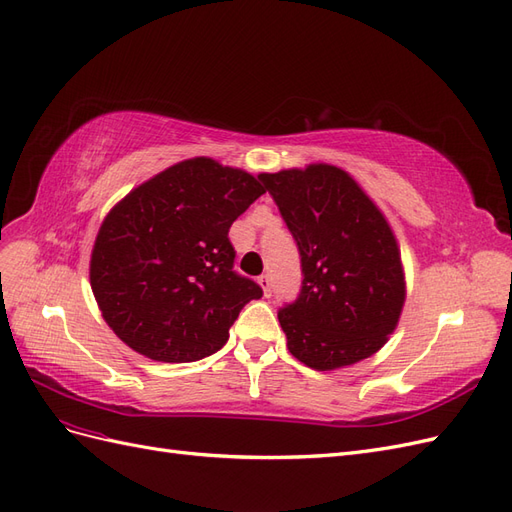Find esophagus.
<instances>
[{
  "label": "esophagus",
  "instance_id": "34e87169",
  "mask_svg": "<svg viewBox=\"0 0 512 512\" xmlns=\"http://www.w3.org/2000/svg\"><path fill=\"white\" fill-rule=\"evenodd\" d=\"M257 283L261 285V289H264V296H270L272 294V279L268 274H261L259 279H257Z\"/></svg>",
  "mask_w": 512,
  "mask_h": 512
}]
</instances>
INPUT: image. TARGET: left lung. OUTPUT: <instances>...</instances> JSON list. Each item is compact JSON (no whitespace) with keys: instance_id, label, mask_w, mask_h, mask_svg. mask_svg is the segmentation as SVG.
Returning <instances> with one entry per match:
<instances>
[{"instance_id":"8db88e82","label":"left lung","mask_w":512,"mask_h":512,"mask_svg":"<svg viewBox=\"0 0 512 512\" xmlns=\"http://www.w3.org/2000/svg\"><path fill=\"white\" fill-rule=\"evenodd\" d=\"M259 180L302 261L300 296L279 311L291 356L334 371L379 352L405 304L401 251L382 210L352 175L326 163Z\"/></svg>"}]
</instances>
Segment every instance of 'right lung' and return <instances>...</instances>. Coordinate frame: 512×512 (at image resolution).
Listing matches in <instances>:
<instances>
[{"mask_svg":"<svg viewBox=\"0 0 512 512\" xmlns=\"http://www.w3.org/2000/svg\"><path fill=\"white\" fill-rule=\"evenodd\" d=\"M266 193L255 175L197 156L115 203L92 248L90 285L109 328L158 362L221 349L261 287L233 272L231 223Z\"/></svg>","mask_w":512,"mask_h":512,"instance_id":"right-lung-1","label":"right lung"}]
</instances>
